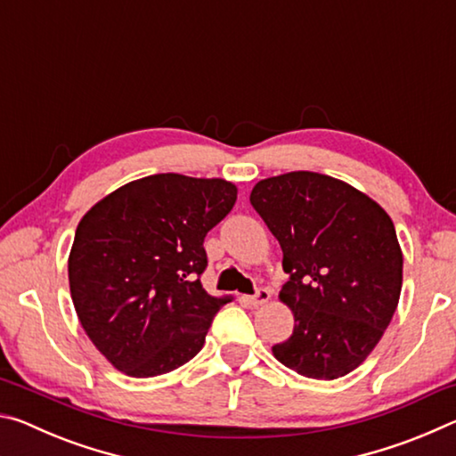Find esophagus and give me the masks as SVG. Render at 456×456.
<instances>
[{
	"label": "esophagus",
	"mask_w": 456,
	"mask_h": 456,
	"mask_svg": "<svg viewBox=\"0 0 456 456\" xmlns=\"http://www.w3.org/2000/svg\"><path fill=\"white\" fill-rule=\"evenodd\" d=\"M269 297H272V293H269V289L259 288L256 293H253V296L247 297V302H249V305H253V307H259V305L267 304Z\"/></svg>",
	"instance_id": "1"
}]
</instances>
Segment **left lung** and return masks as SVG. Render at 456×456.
Here are the masks:
<instances>
[{
	"label": "left lung",
	"mask_w": 456,
	"mask_h": 456,
	"mask_svg": "<svg viewBox=\"0 0 456 456\" xmlns=\"http://www.w3.org/2000/svg\"><path fill=\"white\" fill-rule=\"evenodd\" d=\"M249 200L280 241L289 275L280 299L296 326L273 356L315 380L352 372L396 312L403 251L395 223L352 184L310 171L259 181Z\"/></svg>",
	"instance_id": "left-lung-1"
}]
</instances>
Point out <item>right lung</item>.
I'll use <instances>...</instances> for the list:
<instances>
[{
	"label": "right lung",
	"mask_w": 456,
	"mask_h": 456,
	"mask_svg": "<svg viewBox=\"0 0 456 456\" xmlns=\"http://www.w3.org/2000/svg\"><path fill=\"white\" fill-rule=\"evenodd\" d=\"M235 200L229 181L163 173L125 184L84 215L68 257L72 302L120 372L167 374L203 348L227 302L200 285L203 241Z\"/></svg>",
	"instance_id": "obj_1"
}]
</instances>
